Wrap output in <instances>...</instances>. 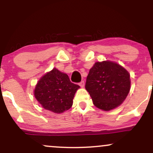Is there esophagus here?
Wrapping results in <instances>:
<instances>
[{"label": "esophagus", "mask_w": 153, "mask_h": 153, "mask_svg": "<svg viewBox=\"0 0 153 153\" xmlns=\"http://www.w3.org/2000/svg\"><path fill=\"white\" fill-rule=\"evenodd\" d=\"M79 85H80V86L81 87V88H83L84 85H85V82H84L83 80H82V81H81L80 82H79Z\"/></svg>", "instance_id": "obj_1"}]
</instances>
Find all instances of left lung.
I'll return each mask as SVG.
<instances>
[{"label":"left lung","instance_id":"8db88e82","mask_svg":"<svg viewBox=\"0 0 153 153\" xmlns=\"http://www.w3.org/2000/svg\"><path fill=\"white\" fill-rule=\"evenodd\" d=\"M130 75L111 61L98 62L90 69L85 89L97 108L110 111L122 104L130 90Z\"/></svg>","mask_w":153,"mask_h":153}]
</instances>
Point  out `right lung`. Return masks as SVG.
<instances>
[{"mask_svg":"<svg viewBox=\"0 0 153 153\" xmlns=\"http://www.w3.org/2000/svg\"><path fill=\"white\" fill-rule=\"evenodd\" d=\"M78 85L73 83L68 75L56 68L43 75L34 89V96L45 109L56 114L71 108Z\"/></svg>","mask_w":153,"mask_h":153,"instance_id":"1","label":"right lung"}]
</instances>
